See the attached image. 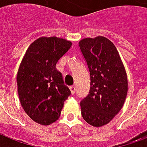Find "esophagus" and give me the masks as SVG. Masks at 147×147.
<instances>
[{"mask_svg":"<svg viewBox=\"0 0 147 147\" xmlns=\"http://www.w3.org/2000/svg\"><path fill=\"white\" fill-rule=\"evenodd\" d=\"M69 89H70V91H71V94H75V92H76V86H74V85L70 86V87H69Z\"/></svg>","mask_w":147,"mask_h":147,"instance_id":"obj_1","label":"esophagus"}]
</instances>
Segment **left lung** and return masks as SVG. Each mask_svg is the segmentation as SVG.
Here are the masks:
<instances>
[{"label": "left lung", "instance_id": "8db88e82", "mask_svg": "<svg viewBox=\"0 0 147 147\" xmlns=\"http://www.w3.org/2000/svg\"><path fill=\"white\" fill-rule=\"evenodd\" d=\"M91 76L88 96L81 100L83 119L93 127L107 124L119 113L128 91L127 76L114 43L99 36L78 42Z\"/></svg>", "mask_w": 147, "mask_h": 147}]
</instances>
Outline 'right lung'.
Returning a JSON list of instances; mask_svg holds the SVG:
<instances>
[{
	"label": "right lung",
	"mask_w": 147,
	"mask_h": 147,
	"mask_svg": "<svg viewBox=\"0 0 147 147\" xmlns=\"http://www.w3.org/2000/svg\"><path fill=\"white\" fill-rule=\"evenodd\" d=\"M71 42L58 38L40 37L32 42L17 71V92L24 111L36 123L49 125L59 117L71 92L55 68Z\"/></svg>",
	"instance_id": "obj_1"
}]
</instances>
